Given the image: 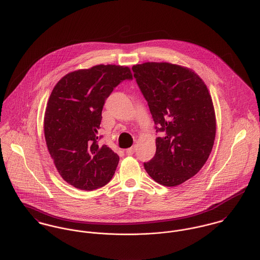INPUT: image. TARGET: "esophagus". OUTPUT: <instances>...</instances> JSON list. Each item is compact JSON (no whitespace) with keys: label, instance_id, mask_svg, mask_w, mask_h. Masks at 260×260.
Listing matches in <instances>:
<instances>
[{"label":"esophagus","instance_id":"1","mask_svg":"<svg viewBox=\"0 0 260 260\" xmlns=\"http://www.w3.org/2000/svg\"><path fill=\"white\" fill-rule=\"evenodd\" d=\"M135 151H136V147L134 146V147H131V148H128L127 150H126V154L127 155H133L134 153H135Z\"/></svg>","mask_w":260,"mask_h":260}]
</instances>
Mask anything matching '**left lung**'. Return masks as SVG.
<instances>
[{"instance_id": "obj_1", "label": "left lung", "mask_w": 260, "mask_h": 260, "mask_svg": "<svg viewBox=\"0 0 260 260\" xmlns=\"http://www.w3.org/2000/svg\"><path fill=\"white\" fill-rule=\"evenodd\" d=\"M132 69L156 132L164 133L145 170L156 183L176 187L195 176L211 154L216 136L212 98L202 78L188 67L146 62Z\"/></svg>"}]
</instances>
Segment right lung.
Listing matches in <instances>:
<instances>
[{
  "label": "right lung",
  "instance_id": "1",
  "mask_svg": "<svg viewBox=\"0 0 260 260\" xmlns=\"http://www.w3.org/2000/svg\"><path fill=\"white\" fill-rule=\"evenodd\" d=\"M127 66L100 64L63 76L54 86L44 115V136L54 165L69 185L92 191L114 175L119 156L99 146L105 100L122 80Z\"/></svg>",
  "mask_w": 260,
  "mask_h": 260
}]
</instances>
